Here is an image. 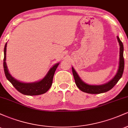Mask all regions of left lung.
I'll return each mask as SVG.
<instances>
[{
    "label": "left lung",
    "instance_id": "1",
    "mask_svg": "<svg viewBox=\"0 0 128 128\" xmlns=\"http://www.w3.org/2000/svg\"><path fill=\"white\" fill-rule=\"evenodd\" d=\"M117 38L120 46L119 65H118V68L117 73L114 76V77L111 80H110L109 82L102 85H98V86L87 84L80 78L76 70L72 67V72L73 76H74V80H75L76 85L82 92L90 94H100L108 92L114 87V86L122 78L123 70H124V58H123V49H123L122 42H121V40H120L118 36H117Z\"/></svg>",
    "mask_w": 128,
    "mask_h": 128
}]
</instances>
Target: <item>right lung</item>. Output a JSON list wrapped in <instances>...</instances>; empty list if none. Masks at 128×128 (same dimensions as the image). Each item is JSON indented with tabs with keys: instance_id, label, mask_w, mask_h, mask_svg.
Here are the masks:
<instances>
[{
	"instance_id": "1",
	"label": "right lung",
	"mask_w": 128,
	"mask_h": 128,
	"mask_svg": "<svg viewBox=\"0 0 128 128\" xmlns=\"http://www.w3.org/2000/svg\"><path fill=\"white\" fill-rule=\"evenodd\" d=\"M6 46L7 42H6L5 48H4V72H5V74L7 79L12 84L16 89L23 94L28 95V96H36V95L42 94L48 92L52 86L54 73L55 72L56 69L59 65L60 62L56 63L52 67H51L44 78L39 81L29 83L20 82L12 77L8 71L6 62Z\"/></svg>"
}]
</instances>
